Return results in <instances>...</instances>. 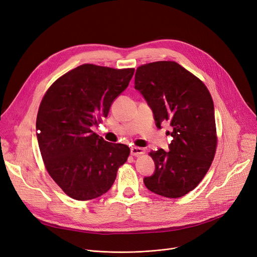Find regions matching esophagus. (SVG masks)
<instances>
[{
  "label": "esophagus",
  "mask_w": 257,
  "mask_h": 257,
  "mask_svg": "<svg viewBox=\"0 0 257 257\" xmlns=\"http://www.w3.org/2000/svg\"><path fill=\"white\" fill-rule=\"evenodd\" d=\"M130 153L133 156H139V155H142L145 153V149H143V148H140V147H131Z\"/></svg>",
  "instance_id": "obj_1"
}]
</instances>
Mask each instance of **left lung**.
<instances>
[{"label":"left lung","instance_id":"1","mask_svg":"<svg viewBox=\"0 0 257 257\" xmlns=\"http://www.w3.org/2000/svg\"><path fill=\"white\" fill-rule=\"evenodd\" d=\"M134 88L150 106L155 125L169 123V151H151L155 171L144 178L148 190L180 198L203 179L217 148L214 107L207 87L175 61L138 67Z\"/></svg>","mask_w":257,"mask_h":257}]
</instances>
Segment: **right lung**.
<instances>
[{"label": "right lung", "mask_w": 257, "mask_h": 257, "mask_svg": "<svg viewBox=\"0 0 257 257\" xmlns=\"http://www.w3.org/2000/svg\"><path fill=\"white\" fill-rule=\"evenodd\" d=\"M134 69L82 64L54 82L40 103L36 137L50 176L71 198H98L110 190L130 149L91 130L109 112Z\"/></svg>", "instance_id": "obj_1"}]
</instances>
